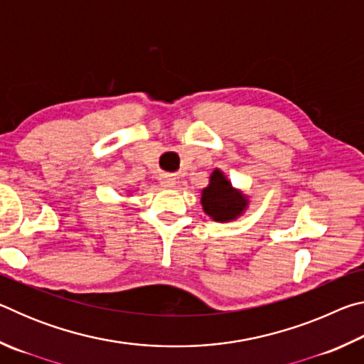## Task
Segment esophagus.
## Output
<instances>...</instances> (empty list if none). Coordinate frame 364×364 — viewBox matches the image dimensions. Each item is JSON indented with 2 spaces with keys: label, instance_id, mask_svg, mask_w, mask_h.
Returning a JSON list of instances; mask_svg holds the SVG:
<instances>
[{
  "label": "esophagus",
  "instance_id": "34e87169",
  "mask_svg": "<svg viewBox=\"0 0 364 364\" xmlns=\"http://www.w3.org/2000/svg\"><path fill=\"white\" fill-rule=\"evenodd\" d=\"M176 178L175 176H171V175H168V176H165L164 178V181H162V186L164 188H167V189H175L176 188Z\"/></svg>",
  "mask_w": 364,
  "mask_h": 364
}]
</instances>
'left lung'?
Here are the masks:
<instances>
[{
	"instance_id": "1",
	"label": "left lung",
	"mask_w": 364,
	"mask_h": 364,
	"mask_svg": "<svg viewBox=\"0 0 364 364\" xmlns=\"http://www.w3.org/2000/svg\"><path fill=\"white\" fill-rule=\"evenodd\" d=\"M202 208L215 221H231L241 217L249 199L241 191L234 189L225 173L218 168L210 175V184L202 189Z\"/></svg>"
}]
</instances>
